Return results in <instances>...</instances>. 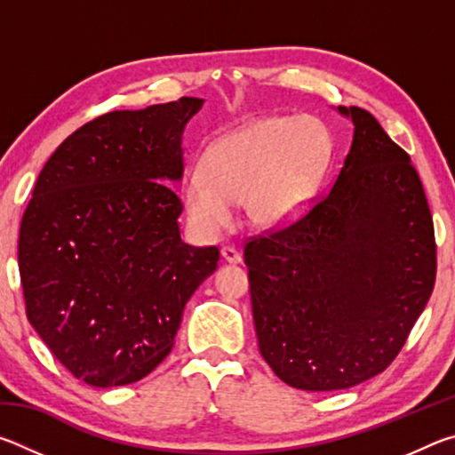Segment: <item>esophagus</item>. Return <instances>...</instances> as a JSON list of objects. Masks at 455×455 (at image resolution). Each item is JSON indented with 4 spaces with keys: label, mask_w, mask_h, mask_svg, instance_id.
Returning a JSON list of instances; mask_svg holds the SVG:
<instances>
[{
    "label": "esophagus",
    "mask_w": 455,
    "mask_h": 455,
    "mask_svg": "<svg viewBox=\"0 0 455 455\" xmlns=\"http://www.w3.org/2000/svg\"><path fill=\"white\" fill-rule=\"evenodd\" d=\"M220 257L227 260V263H230V265H236V263H241V252H238L235 246H222L220 249Z\"/></svg>",
    "instance_id": "34e87169"
}]
</instances>
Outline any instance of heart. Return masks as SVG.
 <instances>
[{"label":"heart","mask_w":455,"mask_h":455,"mask_svg":"<svg viewBox=\"0 0 455 455\" xmlns=\"http://www.w3.org/2000/svg\"><path fill=\"white\" fill-rule=\"evenodd\" d=\"M327 138L307 116L263 118L222 136L204 156V172L182 182V204L200 235L212 236L244 203L255 227L291 220L309 200L325 163Z\"/></svg>","instance_id":"heart-1"}]
</instances>
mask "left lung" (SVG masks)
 <instances>
[{"label":"left lung","mask_w":455,"mask_h":455,"mask_svg":"<svg viewBox=\"0 0 455 455\" xmlns=\"http://www.w3.org/2000/svg\"><path fill=\"white\" fill-rule=\"evenodd\" d=\"M331 188L301 217L246 238L260 355L305 391L359 385L391 365L434 291L437 246L410 154L363 108Z\"/></svg>","instance_id":"1"}]
</instances>
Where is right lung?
Instances as JSON below:
<instances>
[{"instance_id": "right-lung-1", "label": "right lung", "mask_w": 455, "mask_h": 455, "mask_svg": "<svg viewBox=\"0 0 455 455\" xmlns=\"http://www.w3.org/2000/svg\"><path fill=\"white\" fill-rule=\"evenodd\" d=\"M204 100L116 110L76 130L42 168L20 227L26 315L56 359L92 387L163 363L184 305L219 263L182 243L180 136Z\"/></svg>"}]
</instances>
